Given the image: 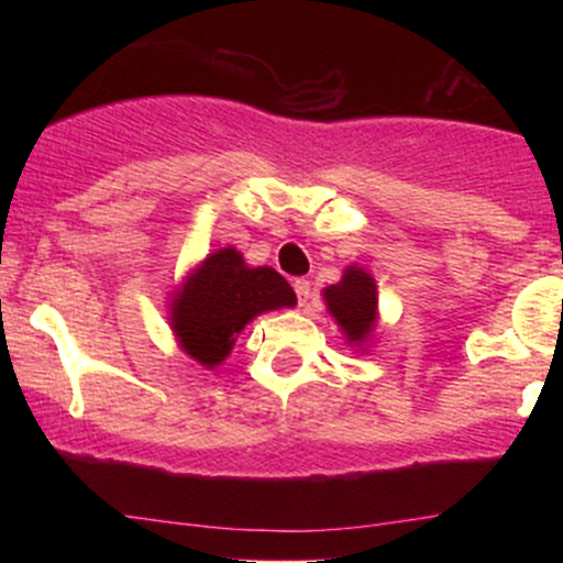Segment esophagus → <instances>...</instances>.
Returning <instances> with one entry per match:
<instances>
[{
    "label": "esophagus",
    "mask_w": 563,
    "mask_h": 563,
    "mask_svg": "<svg viewBox=\"0 0 563 563\" xmlns=\"http://www.w3.org/2000/svg\"><path fill=\"white\" fill-rule=\"evenodd\" d=\"M294 290H296V299H299L301 307H307L309 296H312V283L303 280V277H296V280H294Z\"/></svg>",
    "instance_id": "1"
}]
</instances>
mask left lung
<instances>
[{
    "instance_id": "obj_1",
    "label": "left lung",
    "mask_w": 563,
    "mask_h": 563,
    "mask_svg": "<svg viewBox=\"0 0 563 563\" xmlns=\"http://www.w3.org/2000/svg\"><path fill=\"white\" fill-rule=\"evenodd\" d=\"M322 299L328 303L331 318H335L344 331L349 344L363 346L371 341L378 322V294L376 280L363 267H357V264L346 267L335 286L322 290Z\"/></svg>"
}]
</instances>
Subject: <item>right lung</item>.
<instances>
[{
    "mask_svg": "<svg viewBox=\"0 0 563 563\" xmlns=\"http://www.w3.org/2000/svg\"><path fill=\"white\" fill-rule=\"evenodd\" d=\"M294 303L286 277L273 267H249L241 251L228 245L206 256L174 290L169 320L185 354L214 371L251 320Z\"/></svg>",
    "mask_w": 563,
    "mask_h": 563,
    "instance_id": "right-lung-1",
    "label": "right lung"
}]
</instances>
